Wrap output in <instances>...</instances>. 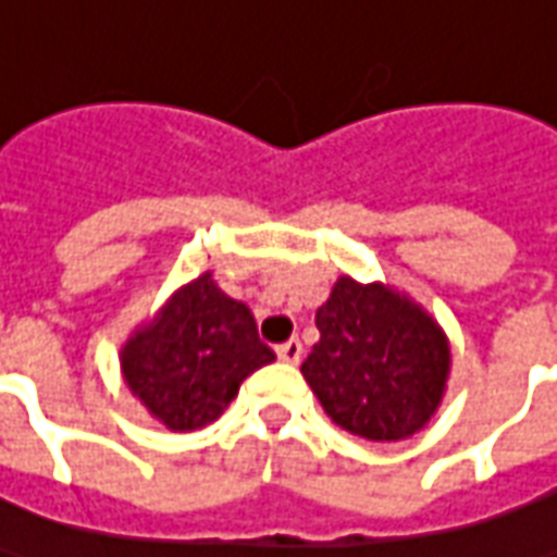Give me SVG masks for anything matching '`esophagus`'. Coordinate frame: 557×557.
I'll list each match as a JSON object with an SVG mask.
<instances>
[{"mask_svg":"<svg viewBox=\"0 0 557 557\" xmlns=\"http://www.w3.org/2000/svg\"><path fill=\"white\" fill-rule=\"evenodd\" d=\"M300 354H304V345H300L298 339H289V342H283V345H277V357L283 362H292V366H298Z\"/></svg>","mask_w":557,"mask_h":557,"instance_id":"1","label":"esophagus"}]
</instances>
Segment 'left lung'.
<instances>
[{
  "label": "left lung",
  "instance_id": "left-lung-1",
  "mask_svg": "<svg viewBox=\"0 0 557 557\" xmlns=\"http://www.w3.org/2000/svg\"><path fill=\"white\" fill-rule=\"evenodd\" d=\"M321 339L300 372L348 434L395 443L431 422L446 393L451 351L416 300L383 283H333L315 312Z\"/></svg>",
  "mask_w": 557,
  "mask_h": 557
}]
</instances>
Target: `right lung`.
I'll list each match as a JSON object with an SVG mask.
<instances>
[{
    "instance_id": "add662e5",
    "label": "right lung",
    "mask_w": 557,
    "mask_h": 557,
    "mask_svg": "<svg viewBox=\"0 0 557 557\" xmlns=\"http://www.w3.org/2000/svg\"><path fill=\"white\" fill-rule=\"evenodd\" d=\"M271 360L253 312L218 289L209 271L176 289L121 348L132 395L180 434L215 422L247 374Z\"/></svg>"
}]
</instances>
